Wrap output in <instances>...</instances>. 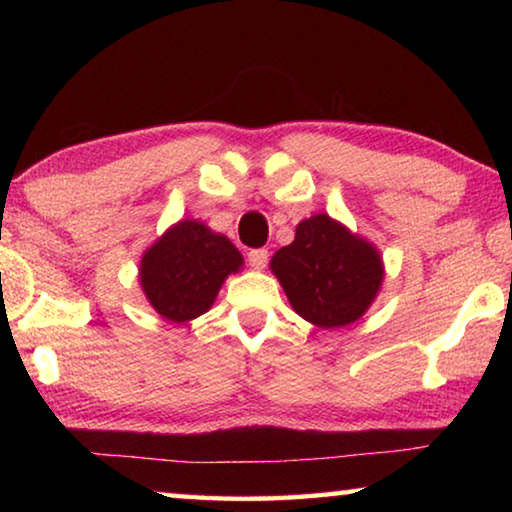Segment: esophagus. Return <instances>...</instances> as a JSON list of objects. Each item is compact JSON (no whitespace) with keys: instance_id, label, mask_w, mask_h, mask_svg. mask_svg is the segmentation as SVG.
<instances>
[{"instance_id":"1","label":"esophagus","mask_w":512,"mask_h":512,"mask_svg":"<svg viewBox=\"0 0 512 512\" xmlns=\"http://www.w3.org/2000/svg\"><path fill=\"white\" fill-rule=\"evenodd\" d=\"M248 264L255 268V271H262V268L268 264V250L266 248H257L248 253Z\"/></svg>"}]
</instances>
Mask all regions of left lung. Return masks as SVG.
<instances>
[{"label":"left lung","instance_id":"1","mask_svg":"<svg viewBox=\"0 0 512 512\" xmlns=\"http://www.w3.org/2000/svg\"><path fill=\"white\" fill-rule=\"evenodd\" d=\"M271 271L293 311L323 329L357 323L386 275L379 248L325 212L296 225V239L273 255Z\"/></svg>","mask_w":512,"mask_h":512}]
</instances>
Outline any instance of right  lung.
Returning <instances> with one entry per match:
<instances>
[{
  "label": "right lung",
  "mask_w": 512,
  "mask_h": 512,
  "mask_svg": "<svg viewBox=\"0 0 512 512\" xmlns=\"http://www.w3.org/2000/svg\"><path fill=\"white\" fill-rule=\"evenodd\" d=\"M244 257L232 241L196 219H180L144 250L140 287L149 305L171 323H189L210 311L225 277Z\"/></svg>",
  "instance_id": "obj_1"
}]
</instances>
